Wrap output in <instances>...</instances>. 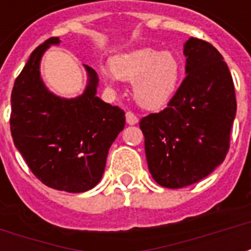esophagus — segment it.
Segmentation results:
<instances>
[{
	"instance_id": "1",
	"label": "esophagus",
	"mask_w": 251,
	"mask_h": 251,
	"mask_svg": "<svg viewBox=\"0 0 251 251\" xmlns=\"http://www.w3.org/2000/svg\"><path fill=\"white\" fill-rule=\"evenodd\" d=\"M126 122H127L129 125H136L137 122H138V118H137V115L134 114V113L126 111Z\"/></svg>"
}]
</instances>
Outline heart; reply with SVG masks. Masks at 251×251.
I'll return each instance as SVG.
<instances>
[{"label":"heart","mask_w":251,"mask_h":251,"mask_svg":"<svg viewBox=\"0 0 251 251\" xmlns=\"http://www.w3.org/2000/svg\"><path fill=\"white\" fill-rule=\"evenodd\" d=\"M181 64L174 52L144 47L121 53L102 77L111 88L122 80L133 82V95L145 109H161L179 88Z\"/></svg>","instance_id":"obj_1"}]
</instances>
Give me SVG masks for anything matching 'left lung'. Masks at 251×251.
<instances>
[{
	"label": "left lung",
	"instance_id": "1",
	"mask_svg": "<svg viewBox=\"0 0 251 251\" xmlns=\"http://www.w3.org/2000/svg\"><path fill=\"white\" fill-rule=\"evenodd\" d=\"M185 74L168 106L140 121L148 167L165 188L195 184L223 163L237 113L231 74L210 43L184 44Z\"/></svg>",
	"mask_w": 251,
	"mask_h": 251
}]
</instances>
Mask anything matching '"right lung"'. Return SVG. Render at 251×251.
<instances>
[{
  "instance_id": "obj_1",
  "label": "right lung",
  "mask_w": 251,
  "mask_h": 251,
  "mask_svg": "<svg viewBox=\"0 0 251 251\" xmlns=\"http://www.w3.org/2000/svg\"><path fill=\"white\" fill-rule=\"evenodd\" d=\"M59 43V37H51L37 47L16 79L10 131L17 151L43 184L77 194L102 179L110 147L125 127V113L97 97L98 75L88 66L87 86L76 98H60L46 87L41 57Z\"/></svg>"
}]
</instances>
